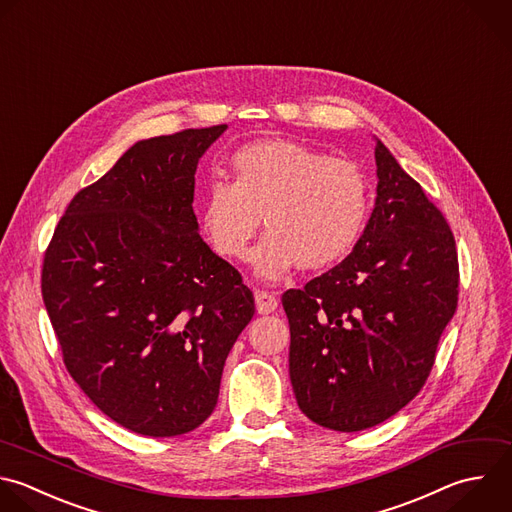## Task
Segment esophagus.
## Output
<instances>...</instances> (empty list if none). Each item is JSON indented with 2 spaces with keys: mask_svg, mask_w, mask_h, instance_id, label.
I'll list each match as a JSON object with an SVG mask.
<instances>
[{
  "mask_svg": "<svg viewBox=\"0 0 512 512\" xmlns=\"http://www.w3.org/2000/svg\"><path fill=\"white\" fill-rule=\"evenodd\" d=\"M254 298H256V310H258V314H270V312H274V310L278 308V300H276V296L270 294V292L258 290Z\"/></svg>",
  "mask_w": 512,
  "mask_h": 512,
  "instance_id": "1",
  "label": "esophagus"
}]
</instances>
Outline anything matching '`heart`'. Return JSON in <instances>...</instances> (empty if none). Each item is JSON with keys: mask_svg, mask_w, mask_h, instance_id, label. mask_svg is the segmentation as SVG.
Masks as SVG:
<instances>
[{"mask_svg": "<svg viewBox=\"0 0 512 512\" xmlns=\"http://www.w3.org/2000/svg\"><path fill=\"white\" fill-rule=\"evenodd\" d=\"M234 180L204 186L200 224L214 250L244 260L262 216L268 236L256 248L260 276L290 268L322 270L342 262L360 242L372 194L364 170L288 140H262L232 156Z\"/></svg>", "mask_w": 512, "mask_h": 512, "instance_id": "heart-1", "label": "heart"}]
</instances>
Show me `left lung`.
Returning a JSON list of instances; mask_svg holds the SVG:
<instances>
[{
    "label": "left lung",
    "mask_w": 512,
    "mask_h": 512,
    "mask_svg": "<svg viewBox=\"0 0 512 512\" xmlns=\"http://www.w3.org/2000/svg\"><path fill=\"white\" fill-rule=\"evenodd\" d=\"M374 142L376 200L358 246L304 290L282 294L296 402L340 432L376 426L418 394L458 300L446 220Z\"/></svg>",
    "instance_id": "8db88e82"
}]
</instances>
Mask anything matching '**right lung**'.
Returning a JSON list of instances; mask_svg holds the SVG:
<instances>
[{"label": "right lung", "mask_w": 512, "mask_h": 512, "mask_svg": "<svg viewBox=\"0 0 512 512\" xmlns=\"http://www.w3.org/2000/svg\"><path fill=\"white\" fill-rule=\"evenodd\" d=\"M212 126L136 142L70 202L42 294L64 362L88 398L144 436H178L216 408L228 352L254 316L234 266L192 208Z\"/></svg>", "instance_id": "obj_1"}]
</instances>
